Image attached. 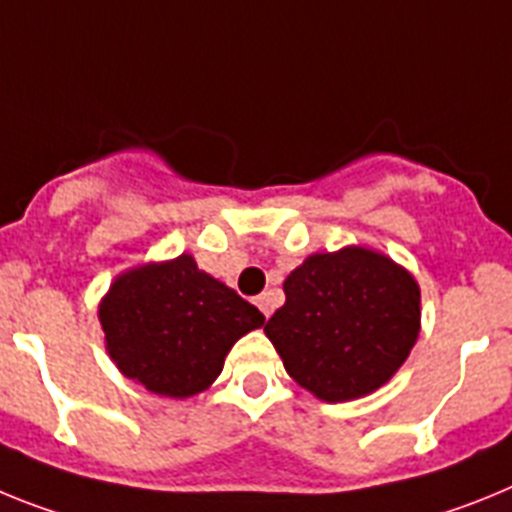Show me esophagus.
<instances>
[{"label": "esophagus", "mask_w": 512, "mask_h": 512, "mask_svg": "<svg viewBox=\"0 0 512 512\" xmlns=\"http://www.w3.org/2000/svg\"><path fill=\"white\" fill-rule=\"evenodd\" d=\"M255 304H257V309L265 314V317H270V293H260Z\"/></svg>", "instance_id": "esophagus-1"}]
</instances>
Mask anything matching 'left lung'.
<instances>
[{"label": "left lung", "instance_id": "obj_1", "mask_svg": "<svg viewBox=\"0 0 512 512\" xmlns=\"http://www.w3.org/2000/svg\"><path fill=\"white\" fill-rule=\"evenodd\" d=\"M286 304L265 324L288 376L322 402L373 394L420 337V286L363 244L314 252L283 283Z\"/></svg>", "mask_w": 512, "mask_h": 512}]
</instances>
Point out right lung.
Here are the masks:
<instances>
[{
	"instance_id": "1",
	"label": "right lung",
	"mask_w": 512,
	"mask_h": 512,
	"mask_svg": "<svg viewBox=\"0 0 512 512\" xmlns=\"http://www.w3.org/2000/svg\"><path fill=\"white\" fill-rule=\"evenodd\" d=\"M97 319L118 371L170 399L206 391L234 342L265 324L257 306L198 268L188 252L115 275Z\"/></svg>"
}]
</instances>
